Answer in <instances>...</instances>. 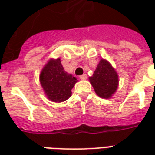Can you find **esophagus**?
I'll list each match as a JSON object with an SVG mask.
<instances>
[{"instance_id":"obj_1","label":"esophagus","mask_w":155,"mask_h":155,"mask_svg":"<svg viewBox=\"0 0 155 155\" xmlns=\"http://www.w3.org/2000/svg\"><path fill=\"white\" fill-rule=\"evenodd\" d=\"M80 79L81 80H86L87 79V74H82L80 76Z\"/></svg>"}]
</instances>
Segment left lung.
Segmentation results:
<instances>
[{
    "label": "left lung",
    "mask_w": 155,
    "mask_h": 155,
    "mask_svg": "<svg viewBox=\"0 0 155 155\" xmlns=\"http://www.w3.org/2000/svg\"><path fill=\"white\" fill-rule=\"evenodd\" d=\"M97 95L103 99L110 98L119 85V76L114 68L106 60L101 59L96 70L89 78Z\"/></svg>",
    "instance_id": "obj_1"
}]
</instances>
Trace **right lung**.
Masks as SVG:
<instances>
[{"label":"right lung","mask_w":155,"mask_h":155,"mask_svg":"<svg viewBox=\"0 0 155 155\" xmlns=\"http://www.w3.org/2000/svg\"><path fill=\"white\" fill-rule=\"evenodd\" d=\"M77 79L64 71L61 59H51L40 74V82L45 94L53 102H63L71 96V90Z\"/></svg>","instance_id":"1"}]
</instances>
